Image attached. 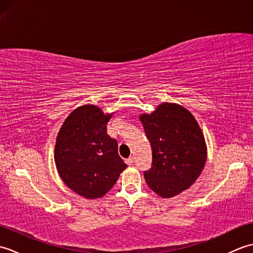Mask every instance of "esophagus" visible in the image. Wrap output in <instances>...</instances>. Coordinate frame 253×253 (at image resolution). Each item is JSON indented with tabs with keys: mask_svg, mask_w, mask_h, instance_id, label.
Instances as JSON below:
<instances>
[{
	"mask_svg": "<svg viewBox=\"0 0 253 253\" xmlns=\"http://www.w3.org/2000/svg\"><path fill=\"white\" fill-rule=\"evenodd\" d=\"M126 163H127L128 165H132V163H133V158H132V157H129L128 159H126Z\"/></svg>",
	"mask_w": 253,
	"mask_h": 253,
	"instance_id": "34e87169",
	"label": "esophagus"
}]
</instances>
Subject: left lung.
Here are the masks:
<instances>
[{
    "label": "left lung",
    "mask_w": 253,
    "mask_h": 253,
    "mask_svg": "<svg viewBox=\"0 0 253 253\" xmlns=\"http://www.w3.org/2000/svg\"><path fill=\"white\" fill-rule=\"evenodd\" d=\"M140 121L152 150V164L143 171L144 179L161 197L178 195L195 182L206 164L200 127L189 111L173 103L159 105Z\"/></svg>",
    "instance_id": "obj_1"
}]
</instances>
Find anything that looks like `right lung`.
Wrapping results in <instances>:
<instances>
[{"label":"right lung","mask_w":253,"mask_h":253,"mask_svg":"<svg viewBox=\"0 0 253 253\" xmlns=\"http://www.w3.org/2000/svg\"><path fill=\"white\" fill-rule=\"evenodd\" d=\"M111 115L84 105L71 113L58 132L54 160L67 187L88 199L103 197L127 168L116 139L106 132Z\"/></svg>","instance_id":"add662e5"}]
</instances>
